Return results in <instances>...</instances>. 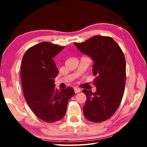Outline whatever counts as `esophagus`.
<instances>
[{"label": "esophagus", "mask_w": 147, "mask_h": 147, "mask_svg": "<svg viewBox=\"0 0 147 147\" xmlns=\"http://www.w3.org/2000/svg\"><path fill=\"white\" fill-rule=\"evenodd\" d=\"M74 92H75V93H78L80 92L81 90L79 88H77V87H76V88H74Z\"/></svg>", "instance_id": "obj_1"}]
</instances>
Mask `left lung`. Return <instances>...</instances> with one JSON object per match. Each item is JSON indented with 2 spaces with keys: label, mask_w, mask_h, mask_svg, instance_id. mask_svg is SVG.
Wrapping results in <instances>:
<instances>
[{
  "label": "left lung",
  "mask_w": 147,
  "mask_h": 147,
  "mask_svg": "<svg viewBox=\"0 0 147 147\" xmlns=\"http://www.w3.org/2000/svg\"><path fill=\"white\" fill-rule=\"evenodd\" d=\"M79 51L94 62L93 74L96 76L93 93L86 89L83 114L93 123L108 119L117 111L123 98L126 85V60L117 43L109 36H95L83 43H74Z\"/></svg>",
  "instance_id": "8db88e82"
}]
</instances>
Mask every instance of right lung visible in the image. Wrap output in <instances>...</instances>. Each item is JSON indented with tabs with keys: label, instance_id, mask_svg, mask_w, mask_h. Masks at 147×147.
I'll list each match as a JSON object with an SVG mask.
<instances>
[{
	"label": "right lung",
	"instance_id": "obj_1",
	"mask_svg": "<svg viewBox=\"0 0 147 147\" xmlns=\"http://www.w3.org/2000/svg\"><path fill=\"white\" fill-rule=\"evenodd\" d=\"M64 48L43 42L28 49L22 60L21 79L26 102L36 117L47 123L64 117L68 100L74 95L71 87L61 91L55 87L59 71L53 58Z\"/></svg>",
	"mask_w": 147,
	"mask_h": 147
}]
</instances>
